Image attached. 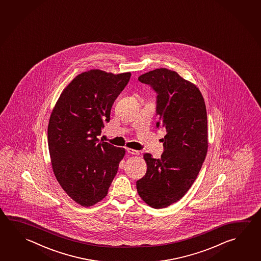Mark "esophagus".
<instances>
[{"instance_id":"34e87169","label":"esophagus","mask_w":261,"mask_h":261,"mask_svg":"<svg viewBox=\"0 0 261 261\" xmlns=\"http://www.w3.org/2000/svg\"><path fill=\"white\" fill-rule=\"evenodd\" d=\"M127 152H128L129 154H131V155H139V151L135 150L133 148H127Z\"/></svg>"}]
</instances>
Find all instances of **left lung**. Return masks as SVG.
Listing matches in <instances>:
<instances>
[{
	"label": "left lung",
	"instance_id": "8db88e82",
	"mask_svg": "<svg viewBox=\"0 0 261 261\" xmlns=\"http://www.w3.org/2000/svg\"><path fill=\"white\" fill-rule=\"evenodd\" d=\"M158 93L156 126L164 127V152L160 159L144 154L147 169L137 181L146 204L165 208L180 200L200 172L208 149L205 102L195 84L165 68L138 77Z\"/></svg>",
	"mask_w": 261,
	"mask_h": 261
}]
</instances>
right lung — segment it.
Listing matches in <instances>:
<instances>
[{
    "instance_id": "obj_1",
    "label": "right lung",
    "mask_w": 261,
    "mask_h": 261,
    "mask_svg": "<svg viewBox=\"0 0 261 261\" xmlns=\"http://www.w3.org/2000/svg\"><path fill=\"white\" fill-rule=\"evenodd\" d=\"M131 77L91 69L70 82L51 113L47 142L57 180L84 207L107 195L125 150L98 139L112 106Z\"/></svg>"
}]
</instances>
